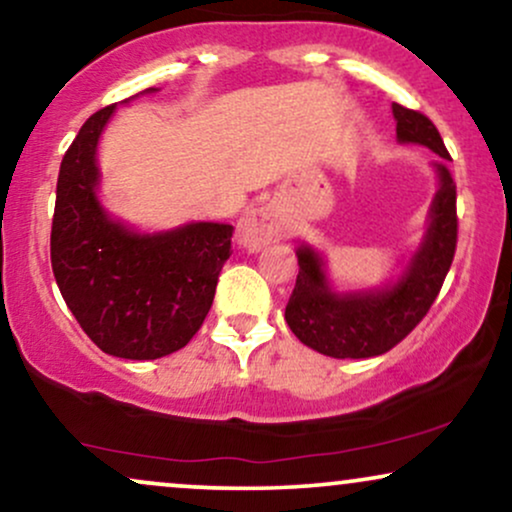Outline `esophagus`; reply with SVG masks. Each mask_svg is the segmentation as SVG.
<instances>
[{"instance_id": "esophagus-1", "label": "esophagus", "mask_w": 512, "mask_h": 512, "mask_svg": "<svg viewBox=\"0 0 512 512\" xmlns=\"http://www.w3.org/2000/svg\"><path fill=\"white\" fill-rule=\"evenodd\" d=\"M283 233L279 212L272 205L252 209L238 224V243L250 252L262 250Z\"/></svg>"}]
</instances>
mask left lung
Instances as JSON below:
<instances>
[{
  "label": "left lung",
  "mask_w": 512,
  "mask_h": 512,
  "mask_svg": "<svg viewBox=\"0 0 512 512\" xmlns=\"http://www.w3.org/2000/svg\"><path fill=\"white\" fill-rule=\"evenodd\" d=\"M393 119L400 143L424 145L451 159L439 131L427 116L393 102ZM439 176L429 229L420 250L403 276L379 291L336 293L329 288L324 260L312 248H298V279L286 305V322L307 348L338 360H360L389 353L422 322L439 295L458 245L455 183L446 162L434 164Z\"/></svg>",
  "instance_id": "1"
}]
</instances>
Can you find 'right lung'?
<instances>
[{"label":"right lung","instance_id":"add662e5","mask_svg":"<svg viewBox=\"0 0 512 512\" xmlns=\"http://www.w3.org/2000/svg\"><path fill=\"white\" fill-rule=\"evenodd\" d=\"M114 109L92 114L61 159L49 255L66 305L102 353L157 360L205 322L233 226L197 221L150 236L109 217L97 200L95 155Z\"/></svg>","mask_w":512,"mask_h":512}]
</instances>
